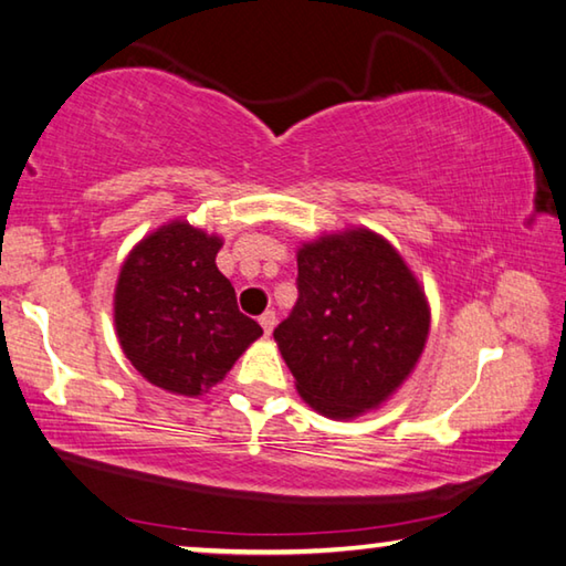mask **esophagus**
<instances>
[{"label": "esophagus", "mask_w": 566, "mask_h": 566, "mask_svg": "<svg viewBox=\"0 0 566 566\" xmlns=\"http://www.w3.org/2000/svg\"><path fill=\"white\" fill-rule=\"evenodd\" d=\"M275 311H265L263 313V316L261 318H258V323H261V326H263V331H265V336H271V333H273V328H275Z\"/></svg>", "instance_id": "34e87169"}]
</instances>
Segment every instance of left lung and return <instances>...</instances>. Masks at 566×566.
Here are the masks:
<instances>
[{"label":"left lung","mask_w":566,"mask_h":566,"mask_svg":"<svg viewBox=\"0 0 566 566\" xmlns=\"http://www.w3.org/2000/svg\"><path fill=\"white\" fill-rule=\"evenodd\" d=\"M298 301L273 336L298 394L331 419L386 401L419 360L429 305L403 258L370 230L298 250Z\"/></svg>","instance_id":"obj_1"}]
</instances>
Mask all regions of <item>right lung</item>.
<instances>
[{
    "mask_svg": "<svg viewBox=\"0 0 566 566\" xmlns=\"http://www.w3.org/2000/svg\"><path fill=\"white\" fill-rule=\"evenodd\" d=\"M220 245V238L175 220L147 235L119 271V346L147 381L165 391H208L263 336V328L238 311L235 289L218 271Z\"/></svg>",
    "mask_w": 566,
    "mask_h": 566,
    "instance_id": "add662e5",
    "label": "right lung"
}]
</instances>
